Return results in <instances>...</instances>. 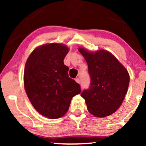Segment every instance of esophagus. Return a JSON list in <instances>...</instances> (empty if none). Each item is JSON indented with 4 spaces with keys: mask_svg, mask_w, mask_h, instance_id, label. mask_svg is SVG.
<instances>
[{
    "mask_svg": "<svg viewBox=\"0 0 146 146\" xmlns=\"http://www.w3.org/2000/svg\"><path fill=\"white\" fill-rule=\"evenodd\" d=\"M75 80H76V82L77 83L80 84V79H79V78H76V79H75Z\"/></svg>",
    "mask_w": 146,
    "mask_h": 146,
    "instance_id": "34e87169",
    "label": "esophagus"
}]
</instances>
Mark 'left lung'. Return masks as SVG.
I'll use <instances>...</instances> for the list:
<instances>
[{"label": "left lung", "instance_id": "1", "mask_svg": "<svg viewBox=\"0 0 146 146\" xmlns=\"http://www.w3.org/2000/svg\"><path fill=\"white\" fill-rule=\"evenodd\" d=\"M78 50L88 64L91 79L89 89L84 90L81 96L92 114L98 117L108 116L119 108L124 99L129 83L128 72L108 51L94 52L84 48Z\"/></svg>", "mask_w": 146, "mask_h": 146}]
</instances>
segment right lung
Instances as JSON below:
<instances>
[{
	"mask_svg": "<svg viewBox=\"0 0 146 146\" xmlns=\"http://www.w3.org/2000/svg\"><path fill=\"white\" fill-rule=\"evenodd\" d=\"M68 51L62 44H46L34 50L26 62V93L36 110L49 119L62 117L72 98L81 92L80 86L69 78V68L64 64Z\"/></svg>",
	"mask_w": 146,
	"mask_h": 146,
	"instance_id": "obj_1",
	"label": "right lung"
}]
</instances>
